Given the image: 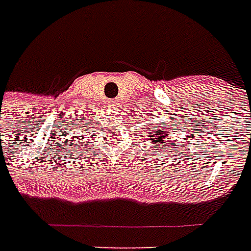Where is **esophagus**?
<instances>
[{
	"mask_svg": "<svg viewBox=\"0 0 251 251\" xmlns=\"http://www.w3.org/2000/svg\"><path fill=\"white\" fill-rule=\"evenodd\" d=\"M108 106L112 108V109H117L119 106H120V101L116 100V99H113V100L108 101Z\"/></svg>",
	"mask_w": 251,
	"mask_h": 251,
	"instance_id": "34e87169",
	"label": "esophagus"
}]
</instances>
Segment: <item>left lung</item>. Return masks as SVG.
Instances as JSON below:
<instances>
[{
	"instance_id": "left-lung-1",
	"label": "left lung",
	"mask_w": 251,
	"mask_h": 251,
	"mask_svg": "<svg viewBox=\"0 0 251 251\" xmlns=\"http://www.w3.org/2000/svg\"><path fill=\"white\" fill-rule=\"evenodd\" d=\"M146 132H147V129H145V135ZM146 140H150L154 147H159V150L172 149V146L169 145V140H172V138L168 131V124L163 122L161 124V128L151 129V134L146 136Z\"/></svg>"
}]
</instances>
